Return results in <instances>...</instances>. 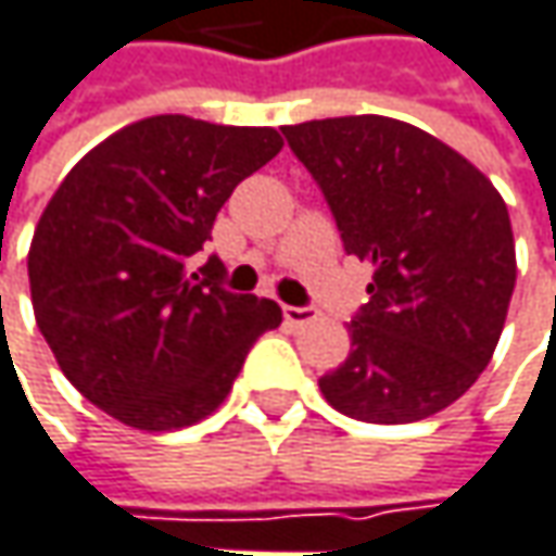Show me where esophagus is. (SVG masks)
Segmentation results:
<instances>
[{
	"label": "esophagus",
	"instance_id": "1",
	"mask_svg": "<svg viewBox=\"0 0 556 556\" xmlns=\"http://www.w3.org/2000/svg\"><path fill=\"white\" fill-rule=\"evenodd\" d=\"M281 313H285V323L294 326V329L316 319V309H309V306H281Z\"/></svg>",
	"mask_w": 556,
	"mask_h": 556
}]
</instances>
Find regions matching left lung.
<instances>
[{"label": "left lung", "mask_w": 556, "mask_h": 556, "mask_svg": "<svg viewBox=\"0 0 556 556\" xmlns=\"http://www.w3.org/2000/svg\"><path fill=\"white\" fill-rule=\"evenodd\" d=\"M319 182L341 243L374 262L348 361L319 379L326 402L367 424L450 408L491 364L516 288L503 195L471 161L392 116L281 126Z\"/></svg>", "instance_id": "8db88e82"}]
</instances>
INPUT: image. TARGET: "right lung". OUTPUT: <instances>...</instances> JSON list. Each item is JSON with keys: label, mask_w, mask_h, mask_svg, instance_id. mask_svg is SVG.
Masks as SVG:
<instances>
[{"label": "right lung", "mask_w": 556, "mask_h": 556, "mask_svg": "<svg viewBox=\"0 0 556 556\" xmlns=\"http://www.w3.org/2000/svg\"><path fill=\"white\" fill-rule=\"evenodd\" d=\"M268 126L148 116L91 148L37 220L27 278L65 379L126 427L164 433L227 399L281 306L189 271L220 205L278 151Z\"/></svg>", "instance_id": "right-lung-1"}]
</instances>
